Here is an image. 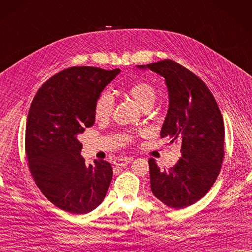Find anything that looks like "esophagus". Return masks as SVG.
<instances>
[{
    "label": "esophagus",
    "instance_id": "obj_1",
    "mask_svg": "<svg viewBox=\"0 0 252 252\" xmlns=\"http://www.w3.org/2000/svg\"><path fill=\"white\" fill-rule=\"evenodd\" d=\"M132 160V158H118L114 160V164L116 166H126L127 164H130Z\"/></svg>",
    "mask_w": 252,
    "mask_h": 252
}]
</instances>
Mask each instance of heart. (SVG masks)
<instances>
[{"mask_svg": "<svg viewBox=\"0 0 252 252\" xmlns=\"http://www.w3.org/2000/svg\"><path fill=\"white\" fill-rule=\"evenodd\" d=\"M127 94L136 102V104L145 111L151 108L157 100V90L151 84L147 82H138L127 89ZM114 112L113 94L104 90L94 102V116L99 121H105L111 117Z\"/></svg>", "mask_w": 252, "mask_h": 252, "instance_id": "1", "label": "heart"}]
</instances>
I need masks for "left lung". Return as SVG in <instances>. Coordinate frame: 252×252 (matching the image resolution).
<instances>
[{"label": "left lung", "mask_w": 252, "mask_h": 252, "mask_svg": "<svg viewBox=\"0 0 252 252\" xmlns=\"http://www.w3.org/2000/svg\"><path fill=\"white\" fill-rule=\"evenodd\" d=\"M162 75L169 107L160 137L181 145V158L160 171L149 159L153 195L167 206L183 209L201 199L215 183L224 154V126L217 103L204 82L171 60L136 66Z\"/></svg>", "instance_id": "8db88e82"}]
</instances>
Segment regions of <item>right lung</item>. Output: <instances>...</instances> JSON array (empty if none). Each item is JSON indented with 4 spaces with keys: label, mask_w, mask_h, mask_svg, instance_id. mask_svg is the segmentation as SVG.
<instances>
[{
    "label": "right lung",
    "mask_w": 252,
    "mask_h": 252,
    "mask_svg": "<svg viewBox=\"0 0 252 252\" xmlns=\"http://www.w3.org/2000/svg\"><path fill=\"white\" fill-rule=\"evenodd\" d=\"M120 72L71 67L53 75L32 102L25 130L30 171L41 192L57 208L86 214L104 200L113 178L106 160L87 166L77 136L94 124V102Z\"/></svg>",
    "instance_id": "1"
}]
</instances>
